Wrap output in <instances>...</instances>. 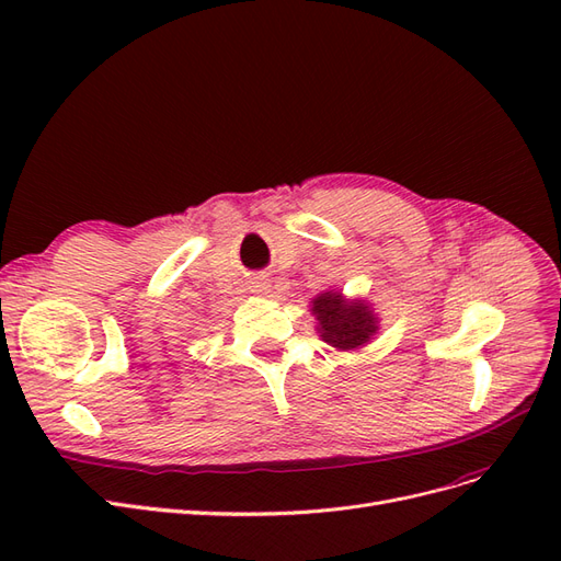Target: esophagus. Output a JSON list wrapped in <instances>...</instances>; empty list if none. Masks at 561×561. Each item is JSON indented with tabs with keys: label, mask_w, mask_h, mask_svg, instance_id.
<instances>
[{
	"label": "esophagus",
	"mask_w": 561,
	"mask_h": 561,
	"mask_svg": "<svg viewBox=\"0 0 561 561\" xmlns=\"http://www.w3.org/2000/svg\"><path fill=\"white\" fill-rule=\"evenodd\" d=\"M250 290L257 293V295H268L271 293V285H268V280L264 276H257V278L250 280Z\"/></svg>",
	"instance_id": "esophagus-1"
}]
</instances>
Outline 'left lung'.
Returning <instances> with one entry per match:
<instances>
[{
    "mask_svg": "<svg viewBox=\"0 0 561 561\" xmlns=\"http://www.w3.org/2000/svg\"><path fill=\"white\" fill-rule=\"evenodd\" d=\"M311 316L322 342L336 351H360L379 332V316L367 299H348L342 290H325L311 299Z\"/></svg>",
    "mask_w": 561,
    "mask_h": 561,
    "instance_id": "left-lung-1",
    "label": "left lung"
}]
</instances>
